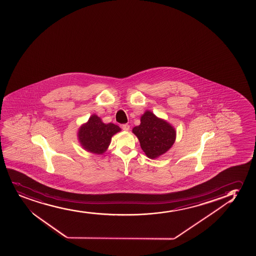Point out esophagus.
Here are the masks:
<instances>
[{"label":"esophagus","instance_id":"esophagus-1","mask_svg":"<svg viewBox=\"0 0 256 256\" xmlns=\"http://www.w3.org/2000/svg\"><path fill=\"white\" fill-rule=\"evenodd\" d=\"M122 128L124 130V131H128L130 128V126L128 124H124L122 126Z\"/></svg>","mask_w":256,"mask_h":256}]
</instances>
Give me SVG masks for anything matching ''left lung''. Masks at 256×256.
<instances>
[{
  "label": "left lung",
  "instance_id": "left-lung-1",
  "mask_svg": "<svg viewBox=\"0 0 256 256\" xmlns=\"http://www.w3.org/2000/svg\"><path fill=\"white\" fill-rule=\"evenodd\" d=\"M147 158L156 159L167 152L176 142V128L150 110L141 116L140 124L132 128Z\"/></svg>",
  "mask_w": 256,
  "mask_h": 256
}]
</instances>
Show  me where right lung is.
<instances>
[{
  "label": "right lung",
  "mask_w": 256,
  "mask_h": 256,
  "mask_svg": "<svg viewBox=\"0 0 256 256\" xmlns=\"http://www.w3.org/2000/svg\"><path fill=\"white\" fill-rule=\"evenodd\" d=\"M120 131L121 128L118 125L104 124L100 116L92 114L88 121L79 128L78 138L85 150L102 155L108 149L112 136Z\"/></svg>",
  "instance_id": "1"
}]
</instances>
